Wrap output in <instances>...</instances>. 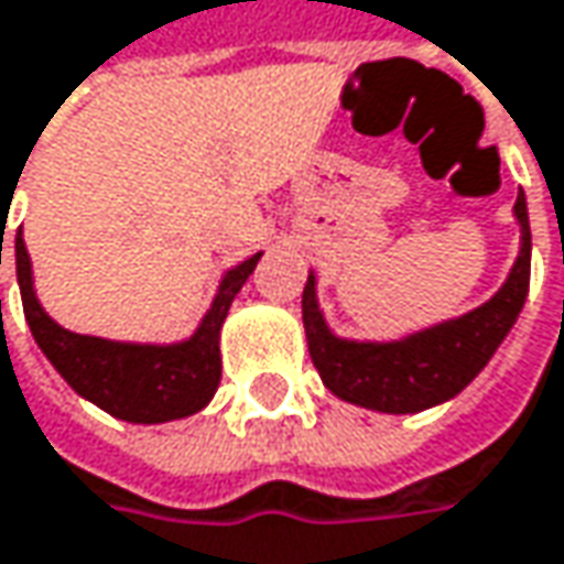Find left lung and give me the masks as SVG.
<instances>
[{"mask_svg": "<svg viewBox=\"0 0 564 564\" xmlns=\"http://www.w3.org/2000/svg\"><path fill=\"white\" fill-rule=\"evenodd\" d=\"M513 213L523 231V245L507 283L485 306L400 341H348L329 333L316 303V278L310 274L303 286V326L310 358L323 384L335 397L378 413H420L452 400L471 384L513 329L530 293L533 241L523 193L517 196Z\"/></svg>", "mask_w": 564, "mask_h": 564, "instance_id": "8db88e82", "label": "left lung"}]
</instances>
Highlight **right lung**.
I'll use <instances>...</instances> for the list:
<instances>
[{
  "label": "right lung",
  "mask_w": 564,
  "mask_h": 564,
  "mask_svg": "<svg viewBox=\"0 0 564 564\" xmlns=\"http://www.w3.org/2000/svg\"><path fill=\"white\" fill-rule=\"evenodd\" d=\"M261 251L231 268L219 283V293L203 316L199 329L177 345H131L96 335L67 333L57 326L34 296L31 258L22 229L15 235V271L22 286V306L31 335L61 378L96 403L99 410L129 423H171L199 413L223 378L219 329L229 316L231 300L254 271Z\"/></svg>",
  "instance_id": "add662e5"
}]
</instances>
